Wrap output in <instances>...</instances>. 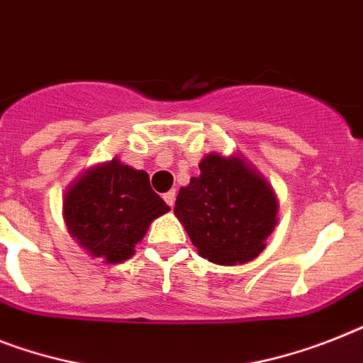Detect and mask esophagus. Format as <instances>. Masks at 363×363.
Masks as SVG:
<instances>
[{"label":"esophagus","mask_w":363,"mask_h":363,"mask_svg":"<svg viewBox=\"0 0 363 363\" xmlns=\"http://www.w3.org/2000/svg\"><path fill=\"white\" fill-rule=\"evenodd\" d=\"M163 200L169 203L170 208H172V206H174V202H176V191H174V189H172V191H169V193H164Z\"/></svg>","instance_id":"34e87169"}]
</instances>
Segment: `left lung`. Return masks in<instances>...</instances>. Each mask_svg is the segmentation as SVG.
<instances>
[{"instance_id":"1","label":"left lung","mask_w":363,"mask_h":363,"mask_svg":"<svg viewBox=\"0 0 363 363\" xmlns=\"http://www.w3.org/2000/svg\"><path fill=\"white\" fill-rule=\"evenodd\" d=\"M179 189L174 213L200 256L217 265L252 262L278 223L272 185L241 154L203 155Z\"/></svg>"}]
</instances>
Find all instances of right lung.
<instances>
[{
	"label": "right lung",
	"instance_id": "1",
	"mask_svg": "<svg viewBox=\"0 0 363 363\" xmlns=\"http://www.w3.org/2000/svg\"><path fill=\"white\" fill-rule=\"evenodd\" d=\"M169 209L145 170L118 157L86 169L62 199L68 233L92 257L111 265L130 259L150 224Z\"/></svg>",
	"mask_w": 363,
	"mask_h": 363
}]
</instances>
